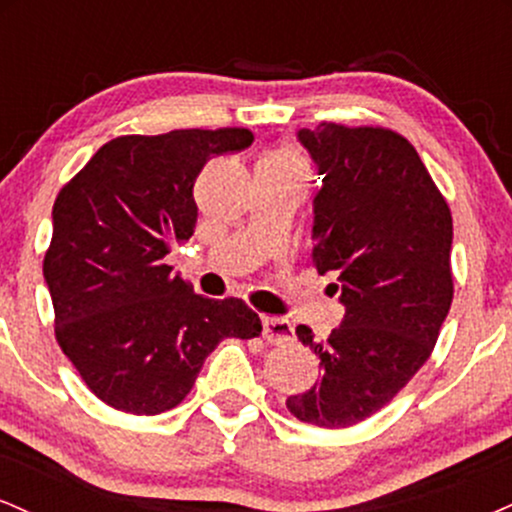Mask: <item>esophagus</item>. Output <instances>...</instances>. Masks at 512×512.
Wrapping results in <instances>:
<instances>
[{
	"label": "esophagus",
	"mask_w": 512,
	"mask_h": 512,
	"mask_svg": "<svg viewBox=\"0 0 512 512\" xmlns=\"http://www.w3.org/2000/svg\"><path fill=\"white\" fill-rule=\"evenodd\" d=\"M262 337L267 344H289L293 342V325L284 317H262Z\"/></svg>",
	"instance_id": "obj_1"
}]
</instances>
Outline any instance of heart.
Here are the masks:
<instances>
[{"instance_id": "heart-1", "label": "heart", "mask_w": 512, "mask_h": 512, "mask_svg": "<svg viewBox=\"0 0 512 512\" xmlns=\"http://www.w3.org/2000/svg\"><path fill=\"white\" fill-rule=\"evenodd\" d=\"M272 158H279V161H286V163H296V166H305V158L298 154L296 149H291V146H286V149H279L274 151Z\"/></svg>"}]
</instances>
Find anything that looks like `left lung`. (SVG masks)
<instances>
[{"instance_id": "left-lung-1", "label": "left lung", "mask_w": 512, "mask_h": 512, "mask_svg": "<svg viewBox=\"0 0 512 512\" xmlns=\"http://www.w3.org/2000/svg\"><path fill=\"white\" fill-rule=\"evenodd\" d=\"M325 175L315 197L313 264L332 274L344 322L325 342L322 378L286 409L303 424L349 428L380 411L431 356L452 293V216L409 139L387 127L320 122L298 132Z\"/></svg>"}]
</instances>
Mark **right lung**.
Segmentation results:
<instances>
[{"instance_id": "right-lung-1", "label": "right lung", "mask_w": 512, "mask_h": 512, "mask_svg": "<svg viewBox=\"0 0 512 512\" xmlns=\"http://www.w3.org/2000/svg\"><path fill=\"white\" fill-rule=\"evenodd\" d=\"M252 139L245 127L125 134L57 195L43 260L55 339L108 407L134 416L178 407L221 339L260 337L248 303L199 296L163 262L195 233L204 163Z\"/></svg>"}]
</instances>
